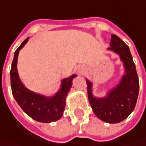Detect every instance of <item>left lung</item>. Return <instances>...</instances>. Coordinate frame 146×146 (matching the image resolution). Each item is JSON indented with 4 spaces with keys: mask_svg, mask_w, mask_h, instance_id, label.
<instances>
[{
    "mask_svg": "<svg viewBox=\"0 0 146 146\" xmlns=\"http://www.w3.org/2000/svg\"><path fill=\"white\" fill-rule=\"evenodd\" d=\"M109 49L120 55L126 73L106 98H94L91 90L92 84L88 80L87 92L90 106L98 118L105 122L118 123L127 118L135 108L139 93V79L129 46L122 40L112 34Z\"/></svg>",
    "mask_w": 146,
    "mask_h": 146,
    "instance_id": "left-lung-1",
    "label": "left lung"
}]
</instances>
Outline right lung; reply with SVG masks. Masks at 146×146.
<instances>
[{"label":"right lung","instance_id":"obj_1","mask_svg":"<svg viewBox=\"0 0 146 146\" xmlns=\"http://www.w3.org/2000/svg\"><path fill=\"white\" fill-rule=\"evenodd\" d=\"M28 39L25 40L15 51L10 70L12 93L21 108L31 118L44 123L55 121L63 115L65 107V98L72 86V80L76 75L64 79L60 90L52 98H45L27 90L19 80L17 62L19 51L26 44Z\"/></svg>","mask_w":146,"mask_h":146}]
</instances>
